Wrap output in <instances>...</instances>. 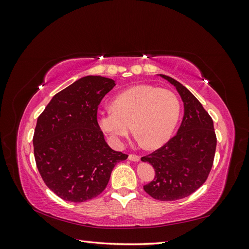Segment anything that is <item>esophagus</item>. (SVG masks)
Instances as JSON below:
<instances>
[{"instance_id": "esophagus-1", "label": "esophagus", "mask_w": 249, "mask_h": 249, "mask_svg": "<svg viewBox=\"0 0 249 249\" xmlns=\"http://www.w3.org/2000/svg\"><path fill=\"white\" fill-rule=\"evenodd\" d=\"M129 160L131 161H135V162H138L140 160V156L136 155V154H130L129 155Z\"/></svg>"}]
</instances>
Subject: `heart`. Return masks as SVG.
<instances>
[{"mask_svg":"<svg viewBox=\"0 0 249 249\" xmlns=\"http://www.w3.org/2000/svg\"><path fill=\"white\" fill-rule=\"evenodd\" d=\"M180 105L168 89L138 85L118 94L112 111L99 116L101 129L114 142L134 133L146 148H158L166 143L175 131Z\"/></svg>","mask_w":249,"mask_h":249,"instance_id":"1","label":"heart"}]
</instances>
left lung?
<instances>
[{
    "label": "left lung",
    "instance_id": "obj_1",
    "mask_svg": "<svg viewBox=\"0 0 249 249\" xmlns=\"http://www.w3.org/2000/svg\"><path fill=\"white\" fill-rule=\"evenodd\" d=\"M184 102V117L176 136L141 161L153 165L155 178L143 186L153 198L173 201L189 196L206 182L212 169L217 138L213 119L189 90L165 74Z\"/></svg>",
    "mask_w": 249,
    "mask_h": 249
}]
</instances>
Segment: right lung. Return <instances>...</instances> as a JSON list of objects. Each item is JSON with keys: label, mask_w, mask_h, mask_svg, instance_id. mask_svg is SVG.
<instances>
[{"label": "right lung", "mask_w": 249, "mask_h": 249, "mask_svg": "<svg viewBox=\"0 0 249 249\" xmlns=\"http://www.w3.org/2000/svg\"><path fill=\"white\" fill-rule=\"evenodd\" d=\"M114 80L87 76L53 96L33 136L40 176L57 196L83 202L107 187L115 165L127 155L113 150L97 123V109Z\"/></svg>", "instance_id": "right-lung-1"}]
</instances>
